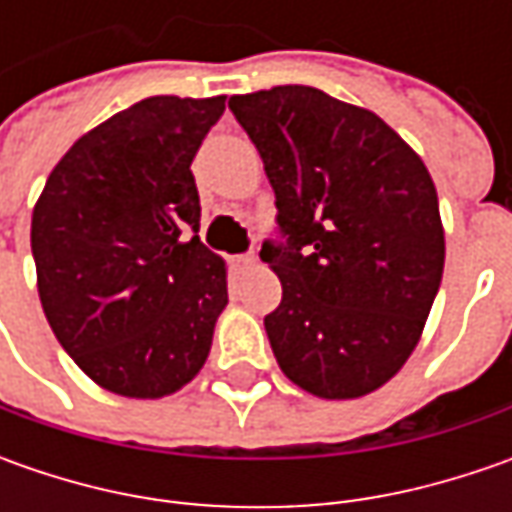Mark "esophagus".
I'll list each match as a JSON object with an SVG mask.
<instances>
[{"mask_svg":"<svg viewBox=\"0 0 512 512\" xmlns=\"http://www.w3.org/2000/svg\"><path fill=\"white\" fill-rule=\"evenodd\" d=\"M253 265H256V256H250V253L233 256V267H236L239 273H247V270H253Z\"/></svg>","mask_w":512,"mask_h":512,"instance_id":"1","label":"esophagus"}]
</instances>
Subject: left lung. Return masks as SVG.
I'll return each mask as SVG.
<instances>
[{"label":"left lung","instance_id":"8db88e82","mask_svg":"<svg viewBox=\"0 0 512 512\" xmlns=\"http://www.w3.org/2000/svg\"><path fill=\"white\" fill-rule=\"evenodd\" d=\"M276 193L282 282L265 316L285 376L322 399L393 379L442 285L444 230L424 162L370 110L307 85L230 96Z\"/></svg>","mask_w":512,"mask_h":512}]
</instances>
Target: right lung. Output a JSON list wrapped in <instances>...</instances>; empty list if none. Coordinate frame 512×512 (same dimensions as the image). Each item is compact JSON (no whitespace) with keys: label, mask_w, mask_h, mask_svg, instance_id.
Masks as SVG:
<instances>
[{"label":"right lung","mask_w":512,"mask_h":512,"mask_svg":"<svg viewBox=\"0 0 512 512\" xmlns=\"http://www.w3.org/2000/svg\"><path fill=\"white\" fill-rule=\"evenodd\" d=\"M225 96H150L88 130L33 207L30 250L50 330L99 387L159 399L205 364L225 262L199 242L190 162Z\"/></svg>","instance_id":"add662e5"}]
</instances>
